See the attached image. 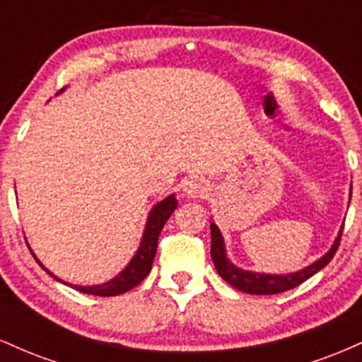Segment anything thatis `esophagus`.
I'll list each match as a JSON object with an SVG mask.
<instances>
[{"mask_svg":"<svg viewBox=\"0 0 362 362\" xmlns=\"http://www.w3.org/2000/svg\"><path fill=\"white\" fill-rule=\"evenodd\" d=\"M184 192L189 195V197H204L209 192V187H207L206 182L202 180H189L185 182Z\"/></svg>","mask_w":362,"mask_h":362,"instance_id":"obj_1","label":"esophagus"}]
</instances>
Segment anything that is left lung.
<instances>
[{
	"label": "left lung",
	"instance_id": "1",
	"mask_svg": "<svg viewBox=\"0 0 362 362\" xmlns=\"http://www.w3.org/2000/svg\"><path fill=\"white\" fill-rule=\"evenodd\" d=\"M344 230V224H342ZM342 230L339 231L337 238H335L334 245L328 250L325 255L320 257L317 262L308 265V267L301 269V271L293 272V274H260V272H252L240 269L238 265H235L233 262L228 259L226 248H224V240L219 228L214 223H211V257H213L214 267L218 271L219 276L230 286H233L235 289L243 291L248 294H277L289 291L296 286H300L306 279H310L311 276H315L318 271H322L323 267L334 259L335 252H337L340 245V236H342Z\"/></svg>",
	"mask_w": 362,
	"mask_h": 362
}]
</instances>
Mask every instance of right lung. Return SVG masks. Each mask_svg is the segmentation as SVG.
I'll return each instance as SVG.
<instances>
[{
  "label": "right lung",
  "mask_w": 362,
  "mask_h": 362,
  "mask_svg": "<svg viewBox=\"0 0 362 362\" xmlns=\"http://www.w3.org/2000/svg\"><path fill=\"white\" fill-rule=\"evenodd\" d=\"M177 207V199L175 195H168L167 199L160 201L158 204L149 211L148 221H146V228H144L143 233V240H141V245L136 252V255L132 257L131 262L126 265L122 272H119L114 279L103 282V284H97V286H76V284H68L62 279H59L57 276H54L52 272H49L47 269L40 264V260L34 255V259L42 265L44 271H47L49 276H52L54 279L62 282V284H68L74 288L80 293L85 294H95V296H117V294L127 293L132 288L139 284V282L144 281V277L148 276L149 271H151L153 260H155L156 255V247H158V236H160L161 230H163L165 223L167 219L172 216L173 211ZM32 252V250H30Z\"/></svg>",
  "instance_id": "obj_1"
}]
</instances>
